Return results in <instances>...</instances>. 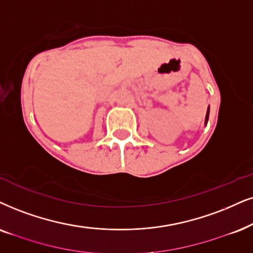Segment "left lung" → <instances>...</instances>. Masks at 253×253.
Returning a JSON list of instances; mask_svg holds the SVG:
<instances>
[{"label":"left lung","instance_id":"left-lung-1","mask_svg":"<svg viewBox=\"0 0 253 253\" xmlns=\"http://www.w3.org/2000/svg\"><path fill=\"white\" fill-rule=\"evenodd\" d=\"M208 119H209V108H208L207 116H206V123H208Z\"/></svg>","mask_w":253,"mask_h":253}]
</instances>
